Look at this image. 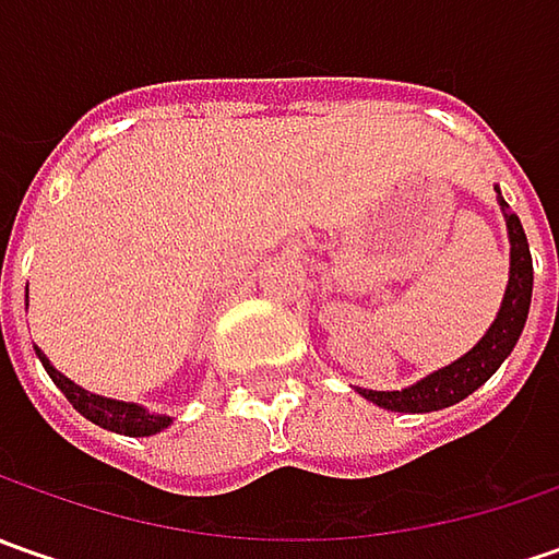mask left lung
Wrapping results in <instances>:
<instances>
[{
    "label": "left lung",
    "mask_w": 559,
    "mask_h": 559,
    "mask_svg": "<svg viewBox=\"0 0 559 559\" xmlns=\"http://www.w3.org/2000/svg\"><path fill=\"white\" fill-rule=\"evenodd\" d=\"M498 202L504 211L507 233H510V283H507L501 311L488 333L454 364L441 367L436 373L423 376L419 382L401 389V392H373V389H357L367 401H373L385 411L397 414H429L451 407L466 395H473L479 385H485L491 373L507 360L513 345L520 342V333L526 326L528 305H532V254H528L526 233L516 214L507 211V202L498 192Z\"/></svg>",
    "instance_id": "obj_1"
}]
</instances>
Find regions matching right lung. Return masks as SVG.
I'll use <instances>...</instances> for the list:
<instances>
[{
  "label": "right lung",
  "instance_id": "add662e5",
  "mask_svg": "<svg viewBox=\"0 0 559 559\" xmlns=\"http://www.w3.org/2000/svg\"><path fill=\"white\" fill-rule=\"evenodd\" d=\"M36 357L43 360V367H46V373L52 376L55 385H58V389L64 392V397L74 404V411H80L83 417L90 419V423H96V426H102V429H111V432H120V436L142 439V436L162 432V429H167V426L174 423V419L164 417V414H148L142 404L93 395V392H86V389H80L76 382H71L64 373H58L52 364H49V357L43 355L39 348H36Z\"/></svg>",
  "mask_w": 559,
  "mask_h": 559
}]
</instances>
